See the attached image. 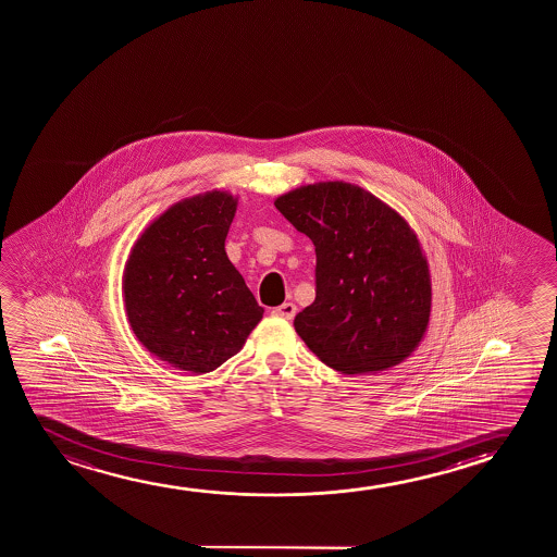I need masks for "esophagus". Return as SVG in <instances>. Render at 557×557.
<instances>
[{"mask_svg": "<svg viewBox=\"0 0 557 557\" xmlns=\"http://www.w3.org/2000/svg\"><path fill=\"white\" fill-rule=\"evenodd\" d=\"M272 313L277 315V318H283V320H293L295 313H297V306L293 305V302H285V305L274 308Z\"/></svg>", "mask_w": 557, "mask_h": 557, "instance_id": "esophagus-1", "label": "esophagus"}]
</instances>
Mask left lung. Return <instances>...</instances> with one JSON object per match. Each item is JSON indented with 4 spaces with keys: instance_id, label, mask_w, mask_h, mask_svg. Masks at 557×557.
Masks as SVG:
<instances>
[{
    "instance_id": "1",
    "label": "left lung",
    "mask_w": 557,
    "mask_h": 557,
    "mask_svg": "<svg viewBox=\"0 0 557 557\" xmlns=\"http://www.w3.org/2000/svg\"><path fill=\"white\" fill-rule=\"evenodd\" d=\"M274 206L315 247V300L295 318L306 346L343 374L409 358L432 312L426 255L409 222L344 181L298 186Z\"/></svg>"
}]
</instances>
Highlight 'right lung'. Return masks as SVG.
<instances>
[{
	"label": "right lung",
	"instance_id": "right-lung-1",
	"mask_svg": "<svg viewBox=\"0 0 557 557\" xmlns=\"http://www.w3.org/2000/svg\"><path fill=\"white\" fill-rule=\"evenodd\" d=\"M236 209V196L216 188L181 199L140 232L125 262L133 333L181 371L211 373L262 320L264 308L224 249Z\"/></svg>",
	"mask_w": 557,
	"mask_h": 557
}]
</instances>
